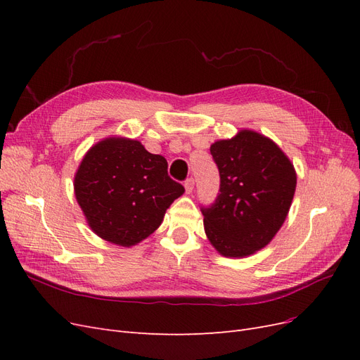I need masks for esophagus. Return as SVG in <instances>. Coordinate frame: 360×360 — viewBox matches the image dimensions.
<instances>
[{"label":"esophagus","mask_w":360,"mask_h":360,"mask_svg":"<svg viewBox=\"0 0 360 360\" xmlns=\"http://www.w3.org/2000/svg\"><path fill=\"white\" fill-rule=\"evenodd\" d=\"M193 188H195V180L192 177L184 181V189H186V193H192Z\"/></svg>","instance_id":"34e87169"}]
</instances>
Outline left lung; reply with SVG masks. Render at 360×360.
Listing matches in <instances>:
<instances>
[{
    "instance_id": "8db88e82",
    "label": "left lung",
    "mask_w": 360,
    "mask_h": 360,
    "mask_svg": "<svg viewBox=\"0 0 360 360\" xmlns=\"http://www.w3.org/2000/svg\"><path fill=\"white\" fill-rule=\"evenodd\" d=\"M210 153L221 176L214 204L201 209L204 231L224 257L243 258L267 246L287 219L297 174L270 138L242 129Z\"/></svg>"
}]
</instances>
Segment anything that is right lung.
Here are the masks:
<instances>
[{"mask_svg": "<svg viewBox=\"0 0 360 360\" xmlns=\"http://www.w3.org/2000/svg\"><path fill=\"white\" fill-rule=\"evenodd\" d=\"M75 197L94 234L130 248L153 234L184 188L168 176V162L136 139L110 136L81 160Z\"/></svg>", "mask_w": 360, "mask_h": 360, "instance_id": "right-lung-1", "label": "right lung"}]
</instances>
